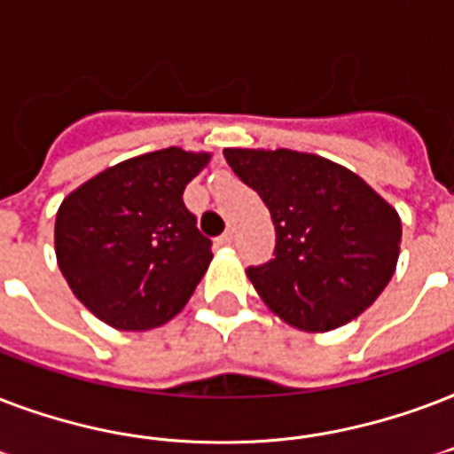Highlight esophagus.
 Returning <instances> with one entry per match:
<instances>
[{"instance_id": "1", "label": "esophagus", "mask_w": 454, "mask_h": 454, "mask_svg": "<svg viewBox=\"0 0 454 454\" xmlns=\"http://www.w3.org/2000/svg\"><path fill=\"white\" fill-rule=\"evenodd\" d=\"M231 239H234V234H231V231H224L223 237H217V244H220V246H230Z\"/></svg>"}]
</instances>
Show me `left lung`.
<instances>
[{
  "label": "left lung",
  "mask_w": 454,
  "mask_h": 454,
  "mask_svg": "<svg viewBox=\"0 0 454 454\" xmlns=\"http://www.w3.org/2000/svg\"><path fill=\"white\" fill-rule=\"evenodd\" d=\"M237 177L272 215L275 258L248 267L267 308L303 332H332L391 282L400 217L353 170L291 149H224Z\"/></svg>",
  "instance_id": "1"
}]
</instances>
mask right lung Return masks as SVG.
<instances>
[{
	"instance_id": "1",
	"label": "right lung",
	"mask_w": 454,
	"mask_h": 454,
	"mask_svg": "<svg viewBox=\"0 0 454 454\" xmlns=\"http://www.w3.org/2000/svg\"><path fill=\"white\" fill-rule=\"evenodd\" d=\"M208 160L203 151L168 146L106 168L63 199L56 260L101 322L146 332L187 305L213 253L182 194Z\"/></svg>"
}]
</instances>
